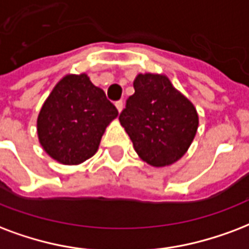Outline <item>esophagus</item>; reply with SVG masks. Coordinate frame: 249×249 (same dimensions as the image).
<instances>
[{"label": "esophagus", "instance_id": "1", "mask_svg": "<svg viewBox=\"0 0 249 249\" xmlns=\"http://www.w3.org/2000/svg\"><path fill=\"white\" fill-rule=\"evenodd\" d=\"M115 106H116L117 111L121 112L123 111V107H124V103H123V100H119V102H116V103H115Z\"/></svg>", "mask_w": 249, "mask_h": 249}]
</instances>
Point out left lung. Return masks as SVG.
I'll list each match as a JSON object with an SVG mask.
<instances>
[{
	"label": "left lung",
	"mask_w": 249,
	"mask_h": 249,
	"mask_svg": "<svg viewBox=\"0 0 249 249\" xmlns=\"http://www.w3.org/2000/svg\"><path fill=\"white\" fill-rule=\"evenodd\" d=\"M133 86L134 94L119 120L142 160L170 166L187 153L196 136V108L163 74H138Z\"/></svg>",
	"instance_id": "1"
}]
</instances>
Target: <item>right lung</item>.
<instances>
[{"mask_svg": "<svg viewBox=\"0 0 249 249\" xmlns=\"http://www.w3.org/2000/svg\"><path fill=\"white\" fill-rule=\"evenodd\" d=\"M119 112L87 74H69L57 83L37 116L45 153L62 164H79L96 153L104 130Z\"/></svg>", "mask_w": 249, "mask_h": 249, "instance_id": "add662e5", "label": "right lung"}]
</instances>
